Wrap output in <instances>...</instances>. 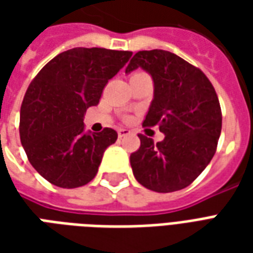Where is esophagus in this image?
Masks as SVG:
<instances>
[{
	"label": "esophagus",
	"mask_w": 253,
	"mask_h": 253,
	"mask_svg": "<svg viewBox=\"0 0 253 253\" xmlns=\"http://www.w3.org/2000/svg\"><path fill=\"white\" fill-rule=\"evenodd\" d=\"M130 134H131V131L127 130V128H119V130H118V135H119V138L127 137V135H130Z\"/></svg>",
	"instance_id": "obj_1"
}]
</instances>
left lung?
Listing matches in <instances>:
<instances>
[{"mask_svg":"<svg viewBox=\"0 0 253 253\" xmlns=\"http://www.w3.org/2000/svg\"><path fill=\"white\" fill-rule=\"evenodd\" d=\"M142 69L153 80V100L143 126H157L165 137L154 143L138 135L141 146L130 156L139 184L156 192H173L201 175L217 149L222 115L217 93L203 73L165 50L138 51L126 74Z\"/></svg>","mask_w":253,"mask_h":253,"instance_id":"left-lung-1","label":"left lung"}]
</instances>
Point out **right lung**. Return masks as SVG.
<instances>
[{"label": "right lung", "instance_id": "obj_1", "mask_svg": "<svg viewBox=\"0 0 253 253\" xmlns=\"http://www.w3.org/2000/svg\"><path fill=\"white\" fill-rule=\"evenodd\" d=\"M131 55L72 48L52 58L30 84L20 110V139L31 165L51 184L76 188L96 176L118 134L112 128L85 131L84 116Z\"/></svg>", "mask_w": 253, "mask_h": 253}]
</instances>
